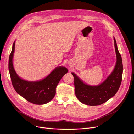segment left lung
<instances>
[{"label":"left lung","mask_w":134,"mask_h":134,"mask_svg":"<svg viewBox=\"0 0 134 134\" xmlns=\"http://www.w3.org/2000/svg\"><path fill=\"white\" fill-rule=\"evenodd\" d=\"M115 48L117 56V62L112 73L102 84L98 86H90L83 82L74 73V77L75 95L83 104L90 106L101 105L114 96L121 84L123 74V63L115 38Z\"/></svg>","instance_id":"left-lung-1"}]
</instances>
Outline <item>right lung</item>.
Masks as SVG:
<instances>
[{"label": "right lung", "mask_w": 134, "mask_h": 134, "mask_svg": "<svg viewBox=\"0 0 134 134\" xmlns=\"http://www.w3.org/2000/svg\"><path fill=\"white\" fill-rule=\"evenodd\" d=\"M15 42L9 56V70L13 87L17 93L32 104L42 105L50 102L56 93V87L62 76L68 72L64 67H56L44 79L38 81H27L20 79L12 64Z\"/></svg>", "instance_id": "obj_1"}]
</instances>
